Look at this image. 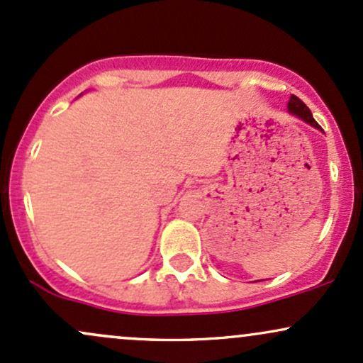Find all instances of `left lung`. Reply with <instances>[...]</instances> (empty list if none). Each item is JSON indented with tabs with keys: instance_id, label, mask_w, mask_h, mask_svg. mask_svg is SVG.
I'll return each instance as SVG.
<instances>
[{
	"instance_id": "8db88e82",
	"label": "left lung",
	"mask_w": 363,
	"mask_h": 363,
	"mask_svg": "<svg viewBox=\"0 0 363 363\" xmlns=\"http://www.w3.org/2000/svg\"><path fill=\"white\" fill-rule=\"evenodd\" d=\"M289 111L291 112V114L298 116V118L306 121V123H309L311 126H314V128L320 129L319 124L315 123V119L312 118V112L309 111V107H307L306 104H303V102L301 101V99L297 97V95H291V97H290V102H289Z\"/></svg>"
}]
</instances>
